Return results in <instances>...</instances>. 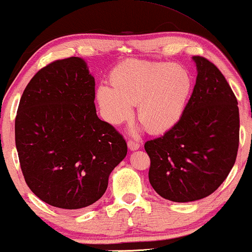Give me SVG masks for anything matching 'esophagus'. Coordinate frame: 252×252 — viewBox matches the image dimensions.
Segmentation results:
<instances>
[{"label":"esophagus","instance_id":"34e87169","mask_svg":"<svg viewBox=\"0 0 252 252\" xmlns=\"http://www.w3.org/2000/svg\"><path fill=\"white\" fill-rule=\"evenodd\" d=\"M139 147H141V145H139L137 141H132V139H129L128 141V148L130 150H137L139 149Z\"/></svg>","mask_w":252,"mask_h":252}]
</instances>
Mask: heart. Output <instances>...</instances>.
Wrapping results in <instances>:
<instances>
[{
	"label": "heart",
	"mask_w": 252,
	"mask_h": 252,
	"mask_svg": "<svg viewBox=\"0 0 252 252\" xmlns=\"http://www.w3.org/2000/svg\"><path fill=\"white\" fill-rule=\"evenodd\" d=\"M111 88L101 86L96 96L105 120L121 124L132 115L147 131L162 134L180 121L192 87L183 66L153 61L126 60L111 71Z\"/></svg>",
	"instance_id": "1"
}]
</instances>
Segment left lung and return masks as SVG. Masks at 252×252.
Listing matches in <instances>:
<instances>
[{
    "label": "left lung",
    "mask_w": 252,
    "mask_h": 252,
    "mask_svg": "<svg viewBox=\"0 0 252 252\" xmlns=\"http://www.w3.org/2000/svg\"><path fill=\"white\" fill-rule=\"evenodd\" d=\"M197 78L177 123L144 149L149 181L163 198L184 203L216 191L235 164L239 144L238 102L213 62L193 56Z\"/></svg>",
    "instance_id": "left-lung-1"
}]
</instances>
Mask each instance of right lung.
Returning <instances> with one entry per match:
<instances>
[{"mask_svg": "<svg viewBox=\"0 0 252 252\" xmlns=\"http://www.w3.org/2000/svg\"><path fill=\"white\" fill-rule=\"evenodd\" d=\"M95 80L80 57L43 66L26 87L15 143L29 189L53 207L76 210L98 201L126 142L96 114Z\"/></svg>", "mask_w": 252, "mask_h": 252, "instance_id": "obj_1", "label": "right lung"}]
</instances>
